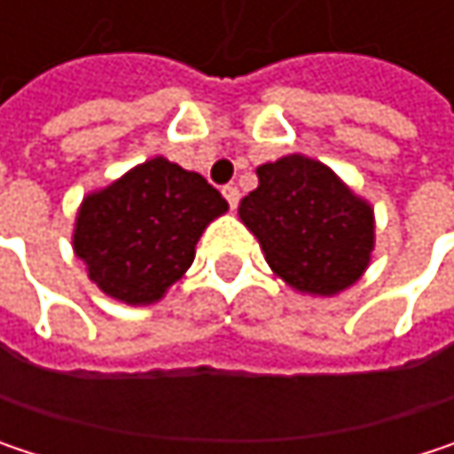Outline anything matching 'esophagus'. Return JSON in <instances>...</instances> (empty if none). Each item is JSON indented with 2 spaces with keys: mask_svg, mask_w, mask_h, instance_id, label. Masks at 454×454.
I'll use <instances>...</instances> for the list:
<instances>
[{
  "mask_svg": "<svg viewBox=\"0 0 454 454\" xmlns=\"http://www.w3.org/2000/svg\"><path fill=\"white\" fill-rule=\"evenodd\" d=\"M223 197H226V202L231 205V207H236V205H239V189H236L233 184L223 186Z\"/></svg>",
  "mask_w": 454,
  "mask_h": 454,
  "instance_id": "1",
  "label": "esophagus"
}]
</instances>
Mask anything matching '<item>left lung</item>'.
<instances>
[{
    "label": "left lung",
    "mask_w": 454,
    "mask_h": 454,
    "mask_svg": "<svg viewBox=\"0 0 454 454\" xmlns=\"http://www.w3.org/2000/svg\"><path fill=\"white\" fill-rule=\"evenodd\" d=\"M257 189L239 205L270 270L294 292L333 297L371 265L376 218L328 165L286 154L257 168Z\"/></svg>",
    "instance_id": "1"
}]
</instances>
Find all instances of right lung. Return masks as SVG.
<instances>
[{
  "instance_id": "add662e5",
  "label": "right lung",
  "mask_w": 454,
  "mask_h": 454,
  "mask_svg": "<svg viewBox=\"0 0 454 454\" xmlns=\"http://www.w3.org/2000/svg\"><path fill=\"white\" fill-rule=\"evenodd\" d=\"M226 210L200 173L152 157L83 197L73 252L107 297L152 305L192 268L202 231Z\"/></svg>"
}]
</instances>
